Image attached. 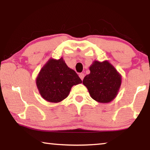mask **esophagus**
I'll return each instance as SVG.
<instances>
[{"instance_id":"34e87169","label":"esophagus","mask_w":150,"mask_h":150,"mask_svg":"<svg viewBox=\"0 0 150 150\" xmlns=\"http://www.w3.org/2000/svg\"><path fill=\"white\" fill-rule=\"evenodd\" d=\"M84 77H85V74L84 73H80L79 74V77L81 78V80H83V79H84Z\"/></svg>"}]
</instances>
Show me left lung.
Returning <instances> with one entry per match:
<instances>
[{
	"label": "left lung",
	"mask_w": 150,
	"mask_h": 150,
	"mask_svg": "<svg viewBox=\"0 0 150 150\" xmlns=\"http://www.w3.org/2000/svg\"><path fill=\"white\" fill-rule=\"evenodd\" d=\"M91 73L83 79L91 98L96 102L108 103L115 99L120 90L122 76L109 63L94 61L89 67Z\"/></svg>",
	"instance_id": "1"
}]
</instances>
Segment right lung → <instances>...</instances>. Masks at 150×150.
I'll return each mask as SVG.
<instances>
[{"label": "right lung", "instance_id": "add662e5", "mask_svg": "<svg viewBox=\"0 0 150 150\" xmlns=\"http://www.w3.org/2000/svg\"><path fill=\"white\" fill-rule=\"evenodd\" d=\"M35 83L44 99L57 103L67 98L73 86L82 81L61 57L59 59L50 58L40 71Z\"/></svg>", "mask_w": 150, "mask_h": 150}]
</instances>
